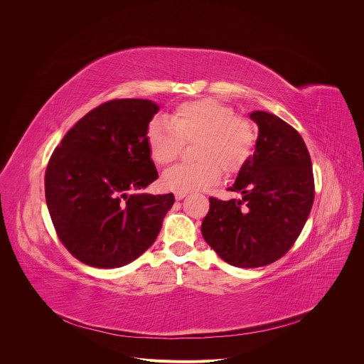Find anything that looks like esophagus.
Returning a JSON list of instances; mask_svg holds the SVG:
<instances>
[{"instance_id":"1","label":"esophagus","mask_w":364,"mask_h":364,"mask_svg":"<svg viewBox=\"0 0 364 364\" xmlns=\"http://www.w3.org/2000/svg\"><path fill=\"white\" fill-rule=\"evenodd\" d=\"M174 196H176V200H183L187 196V193H184V191L183 193H176Z\"/></svg>"}]
</instances>
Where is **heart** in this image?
Returning a JSON list of instances; mask_svg holds the SVG:
<instances>
[{"label": "heart", "instance_id": "heart-1", "mask_svg": "<svg viewBox=\"0 0 364 364\" xmlns=\"http://www.w3.org/2000/svg\"><path fill=\"white\" fill-rule=\"evenodd\" d=\"M196 164H181L166 171L163 187L176 193L209 188L233 174L250 159L256 144L253 125L235 117L230 107L215 99L181 103L167 121H155L148 132L152 161L166 167L174 163L184 142H196Z\"/></svg>", "mask_w": 364, "mask_h": 364}]
</instances>
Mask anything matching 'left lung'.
Returning <instances> with one entry per match:
<instances>
[{
    "label": "left lung",
    "mask_w": 364,
    "mask_h": 364,
    "mask_svg": "<svg viewBox=\"0 0 364 364\" xmlns=\"http://www.w3.org/2000/svg\"><path fill=\"white\" fill-rule=\"evenodd\" d=\"M249 118L259 129L255 151L229 187L240 198L210 197L201 223L204 240L237 268L265 267L282 257L314 201L313 164L301 135L265 111Z\"/></svg>",
    "instance_id": "left-lung-1"
}]
</instances>
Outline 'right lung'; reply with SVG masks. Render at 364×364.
<instances>
[{
	"mask_svg": "<svg viewBox=\"0 0 364 364\" xmlns=\"http://www.w3.org/2000/svg\"><path fill=\"white\" fill-rule=\"evenodd\" d=\"M160 111L148 99H115L65 135L46 170V201L59 239L95 268L131 264L157 239L174 194L134 193L159 178L148 125Z\"/></svg>",
	"mask_w": 364,
	"mask_h": 364,
	"instance_id": "obj_1",
	"label": "right lung"
}]
</instances>
